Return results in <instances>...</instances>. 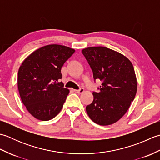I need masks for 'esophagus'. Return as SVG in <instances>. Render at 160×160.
Segmentation results:
<instances>
[{"label":"esophagus","mask_w":160,"mask_h":160,"mask_svg":"<svg viewBox=\"0 0 160 160\" xmlns=\"http://www.w3.org/2000/svg\"><path fill=\"white\" fill-rule=\"evenodd\" d=\"M75 92H76V93H83L84 91V89H83V88H80V89H74L73 90Z\"/></svg>","instance_id":"esophagus-1"}]
</instances>
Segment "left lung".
<instances>
[{"instance_id":"8db88e82","label":"left lung","mask_w":160,"mask_h":160,"mask_svg":"<svg viewBox=\"0 0 160 160\" xmlns=\"http://www.w3.org/2000/svg\"><path fill=\"white\" fill-rule=\"evenodd\" d=\"M93 71V78L101 80L100 92H93L92 103L86 107L91 120L99 125H110L123 116L137 92L133 66L127 57L104 47L82 50Z\"/></svg>"}]
</instances>
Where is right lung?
<instances>
[{
	"label": "right lung",
	"mask_w": 160,
	"mask_h": 160,
	"mask_svg": "<svg viewBox=\"0 0 160 160\" xmlns=\"http://www.w3.org/2000/svg\"><path fill=\"white\" fill-rule=\"evenodd\" d=\"M75 52L73 49L49 45L27 57L18 73L20 98L32 116L42 121L55 118L62 109L69 90L64 88L61 68Z\"/></svg>",
	"instance_id": "1"
}]
</instances>
